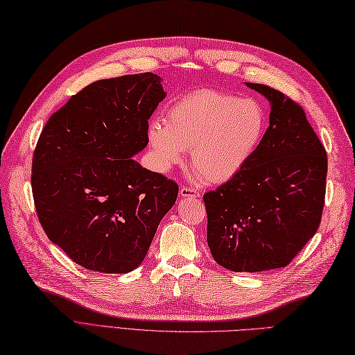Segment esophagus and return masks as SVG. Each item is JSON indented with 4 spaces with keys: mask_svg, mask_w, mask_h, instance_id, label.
Segmentation results:
<instances>
[{
    "mask_svg": "<svg viewBox=\"0 0 355 355\" xmlns=\"http://www.w3.org/2000/svg\"><path fill=\"white\" fill-rule=\"evenodd\" d=\"M179 196L182 197V198H187V197H198L200 194H198V191H197V189H194V188L184 187V188H180Z\"/></svg>",
    "mask_w": 355,
    "mask_h": 355,
    "instance_id": "esophagus-1",
    "label": "esophagus"
}]
</instances>
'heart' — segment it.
<instances>
[{
    "label": "heart",
    "mask_w": 355,
    "mask_h": 355,
    "mask_svg": "<svg viewBox=\"0 0 355 355\" xmlns=\"http://www.w3.org/2000/svg\"><path fill=\"white\" fill-rule=\"evenodd\" d=\"M266 112L256 99L202 89L171 103L164 126L152 123L148 138L161 171L182 161L211 184L236 178L252 161L266 131Z\"/></svg>",
    "instance_id": "heart-1"
}]
</instances>
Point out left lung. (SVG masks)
Listing matches in <instances>:
<instances>
[{
    "label": "left lung",
    "instance_id": "left-lung-1",
    "mask_svg": "<svg viewBox=\"0 0 355 355\" xmlns=\"http://www.w3.org/2000/svg\"><path fill=\"white\" fill-rule=\"evenodd\" d=\"M247 87L270 101V126L245 168L203 196L212 257L235 272L289 265L319 227L327 185V152L300 103Z\"/></svg>",
    "mask_w": 355,
    "mask_h": 355
}]
</instances>
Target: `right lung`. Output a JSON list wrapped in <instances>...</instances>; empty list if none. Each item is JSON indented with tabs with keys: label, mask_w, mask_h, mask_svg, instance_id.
Returning a JSON list of instances; mask_svg holds the SVG:
<instances>
[{
	"label": "right lung",
	"mask_w": 355,
	"mask_h": 355,
	"mask_svg": "<svg viewBox=\"0 0 355 355\" xmlns=\"http://www.w3.org/2000/svg\"><path fill=\"white\" fill-rule=\"evenodd\" d=\"M164 98L150 72L94 81L42 129L31 168L37 217L87 270H135L176 202L178 184L132 158L148 146V120Z\"/></svg>",
	"instance_id": "obj_1"
}]
</instances>
